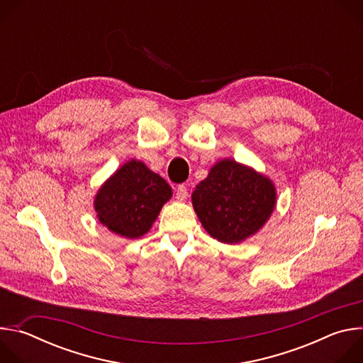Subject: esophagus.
<instances>
[{"mask_svg":"<svg viewBox=\"0 0 363 363\" xmlns=\"http://www.w3.org/2000/svg\"><path fill=\"white\" fill-rule=\"evenodd\" d=\"M188 198V189L185 185H179L177 188V199L178 201H185Z\"/></svg>","mask_w":363,"mask_h":363,"instance_id":"esophagus-1","label":"esophagus"}]
</instances>
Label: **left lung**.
<instances>
[{"label": "left lung", "instance_id": "8db88e82", "mask_svg": "<svg viewBox=\"0 0 363 363\" xmlns=\"http://www.w3.org/2000/svg\"><path fill=\"white\" fill-rule=\"evenodd\" d=\"M191 199L206 233L224 244H238L270 220L277 191L269 177L225 158L213 165Z\"/></svg>", "mask_w": 363, "mask_h": 363}]
</instances>
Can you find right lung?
<instances>
[{"instance_id":"1","label":"right lung","mask_w":363,"mask_h":363,"mask_svg":"<svg viewBox=\"0 0 363 363\" xmlns=\"http://www.w3.org/2000/svg\"><path fill=\"white\" fill-rule=\"evenodd\" d=\"M171 196L172 188L161 175L130 160L100 185L93 206L101 225L135 240L152 228Z\"/></svg>"}]
</instances>
